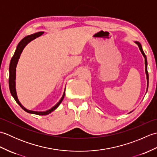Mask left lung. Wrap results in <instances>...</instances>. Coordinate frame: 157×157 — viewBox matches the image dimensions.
Segmentation results:
<instances>
[{"mask_svg":"<svg viewBox=\"0 0 157 157\" xmlns=\"http://www.w3.org/2000/svg\"><path fill=\"white\" fill-rule=\"evenodd\" d=\"M136 44H138V47L140 48V51L142 52V54L143 55V56H144V57L145 59V70H146V78H147V87H148V70H147V59H146V55L144 54V51H143V49H142V45L140 44V43L138 42H135Z\"/></svg>","mask_w":157,"mask_h":157,"instance_id":"obj_1","label":"left lung"}]
</instances>
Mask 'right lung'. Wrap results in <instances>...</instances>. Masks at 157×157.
<instances>
[{"label": "right lung", "instance_id": "1", "mask_svg": "<svg viewBox=\"0 0 157 157\" xmlns=\"http://www.w3.org/2000/svg\"><path fill=\"white\" fill-rule=\"evenodd\" d=\"M43 32H40L38 33H35L34 34L32 35H29L25 36V38H23L21 41L19 42L17 46V48L15 50V52L13 55V57L11 58V62H10V65H9V90L10 92H11V94L13 96V97L14 98L15 100V101L18 103V105L21 106V107L25 111L28 112L29 113H32V114H36V115H48L49 113H51L53 111L58 107L59 105L61 104V102L63 101V98L65 97V92H64L63 93V95L62 96L61 99L60 100L59 102L55 105L53 107H52L51 109L48 110L44 112H38V111H30V110L26 109L24 106H22L21 103L19 101L17 96V93H16V90H15V75H16V67L17 64L18 60L20 57V55H21V52L23 51V48H25V46L27 45L29 42H31L33 40H34L37 37H39L42 34H43Z\"/></svg>", "mask_w": 157, "mask_h": 157}]
</instances>
